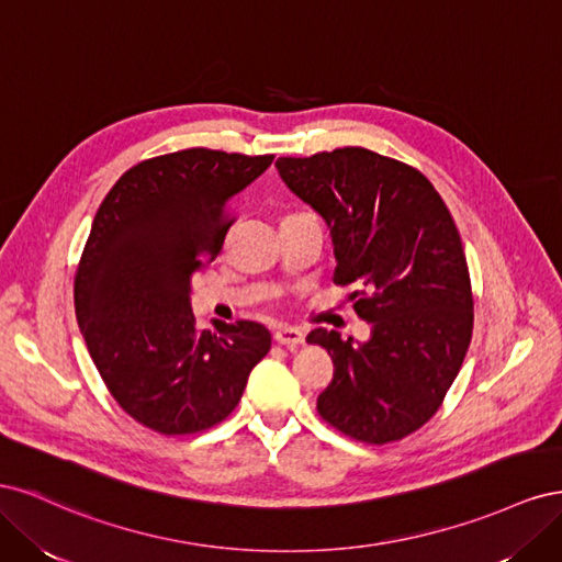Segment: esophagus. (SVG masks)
<instances>
[{
	"label": "esophagus",
	"mask_w": 562,
	"mask_h": 562,
	"mask_svg": "<svg viewBox=\"0 0 562 562\" xmlns=\"http://www.w3.org/2000/svg\"><path fill=\"white\" fill-rule=\"evenodd\" d=\"M274 339H277L279 345H283V347H288V349H293V347H297V345L304 342V333H302L300 328H288V326H283V328H279V330L274 333Z\"/></svg>",
	"instance_id": "34e87169"
}]
</instances>
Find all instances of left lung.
Returning a JSON list of instances; mask_svg holds the SVG:
<instances>
[{
	"instance_id": "left-lung-1",
	"label": "left lung",
	"mask_w": 562,
	"mask_h": 562,
	"mask_svg": "<svg viewBox=\"0 0 562 562\" xmlns=\"http://www.w3.org/2000/svg\"><path fill=\"white\" fill-rule=\"evenodd\" d=\"M277 168L328 223L335 283L353 288V312L372 323L363 345L307 335L335 363L316 411L361 443H394L436 415L464 363L473 293L462 236L429 178L378 151L339 147Z\"/></svg>"
}]
</instances>
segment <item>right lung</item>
<instances>
[{
	"label": "right lung",
	"instance_id": "add662e5",
	"mask_svg": "<svg viewBox=\"0 0 562 562\" xmlns=\"http://www.w3.org/2000/svg\"><path fill=\"white\" fill-rule=\"evenodd\" d=\"M274 155L190 147L145 159L100 203L75 274V312L112 398L164 436L211 429L241 401L271 347L255 321L201 330L192 274L215 260L229 201Z\"/></svg>",
	"mask_w": 562,
	"mask_h": 562
}]
</instances>
